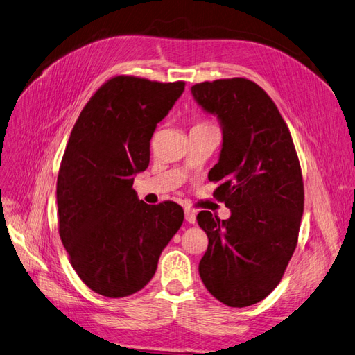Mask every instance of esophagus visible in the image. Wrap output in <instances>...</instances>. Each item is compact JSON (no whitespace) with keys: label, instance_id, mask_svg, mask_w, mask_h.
Instances as JSON below:
<instances>
[{"label":"esophagus","instance_id":"1","mask_svg":"<svg viewBox=\"0 0 355 355\" xmlns=\"http://www.w3.org/2000/svg\"><path fill=\"white\" fill-rule=\"evenodd\" d=\"M184 219L187 223H195L196 222V214L193 210H190V208H186L184 210Z\"/></svg>","mask_w":355,"mask_h":355}]
</instances>
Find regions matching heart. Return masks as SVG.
<instances>
[{
  "label": "heart",
  "mask_w": 355,
  "mask_h": 355,
  "mask_svg": "<svg viewBox=\"0 0 355 355\" xmlns=\"http://www.w3.org/2000/svg\"><path fill=\"white\" fill-rule=\"evenodd\" d=\"M202 124H207V123H202Z\"/></svg>",
  "instance_id": "heart-1"
}]
</instances>
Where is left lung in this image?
Masks as SVG:
<instances>
[{
	"label": "left lung",
	"instance_id": "8db88e82",
	"mask_svg": "<svg viewBox=\"0 0 355 355\" xmlns=\"http://www.w3.org/2000/svg\"><path fill=\"white\" fill-rule=\"evenodd\" d=\"M196 103L217 116L223 142L208 180L231 210L220 220L198 214L208 248L199 276L230 307L264 300L284 276L297 246L304 207L303 177L288 125L268 94L244 78L192 87Z\"/></svg>",
	"mask_w": 355,
	"mask_h": 355
}]
</instances>
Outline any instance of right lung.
<instances>
[{"instance_id":"right-lung-1","label":"right lung","mask_w":355,"mask_h":355,"mask_svg":"<svg viewBox=\"0 0 355 355\" xmlns=\"http://www.w3.org/2000/svg\"><path fill=\"white\" fill-rule=\"evenodd\" d=\"M184 91L115 76L100 87L70 133L57 181L60 237L71 267L94 293H138L184 219L175 202L148 205L133 177L150 163V139Z\"/></svg>"}]
</instances>
